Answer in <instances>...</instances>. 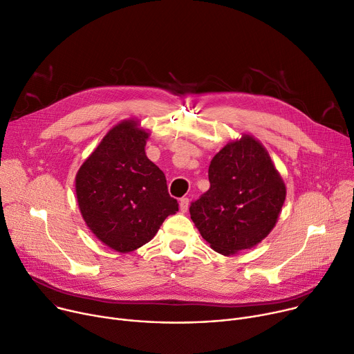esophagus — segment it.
I'll return each mask as SVG.
<instances>
[{"mask_svg":"<svg viewBox=\"0 0 354 354\" xmlns=\"http://www.w3.org/2000/svg\"><path fill=\"white\" fill-rule=\"evenodd\" d=\"M179 207H180V212L185 213L187 210V207H189V198H182L179 201Z\"/></svg>","mask_w":354,"mask_h":354,"instance_id":"esophagus-1","label":"esophagus"}]
</instances>
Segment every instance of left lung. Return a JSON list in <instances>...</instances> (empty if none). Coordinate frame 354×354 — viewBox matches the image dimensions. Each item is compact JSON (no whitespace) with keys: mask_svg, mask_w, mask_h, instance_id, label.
I'll return each mask as SVG.
<instances>
[{"mask_svg":"<svg viewBox=\"0 0 354 354\" xmlns=\"http://www.w3.org/2000/svg\"><path fill=\"white\" fill-rule=\"evenodd\" d=\"M210 189L190 203V218L210 247L224 255L251 248L274 229L286 189L266 148L250 136L212 159Z\"/></svg>","mask_w":354,"mask_h":354,"instance_id":"left-lung-1","label":"left lung"}]
</instances>
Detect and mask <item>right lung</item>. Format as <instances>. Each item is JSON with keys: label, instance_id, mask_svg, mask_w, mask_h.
Returning <instances> with one entry per match:
<instances>
[{"label": "right lung", "instance_id": "right-lung-1", "mask_svg": "<svg viewBox=\"0 0 354 354\" xmlns=\"http://www.w3.org/2000/svg\"><path fill=\"white\" fill-rule=\"evenodd\" d=\"M148 133L127 120L107 133L76 175L82 216L100 241L118 252L148 243L178 201L165 174L145 155Z\"/></svg>", "mask_w": 354, "mask_h": 354}]
</instances>
